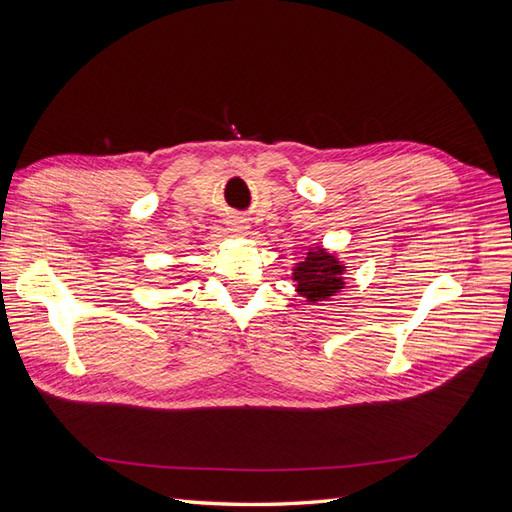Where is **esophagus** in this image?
Segmentation results:
<instances>
[{"label":"esophagus","mask_w":512,"mask_h":512,"mask_svg":"<svg viewBox=\"0 0 512 512\" xmlns=\"http://www.w3.org/2000/svg\"><path fill=\"white\" fill-rule=\"evenodd\" d=\"M228 226H230V230H232V232H245V230H247V224H245L243 220H239V218L230 220V222H228Z\"/></svg>","instance_id":"34e87169"}]
</instances>
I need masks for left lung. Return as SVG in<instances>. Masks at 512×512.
<instances>
[{"label": "left lung", "instance_id": "1", "mask_svg": "<svg viewBox=\"0 0 512 512\" xmlns=\"http://www.w3.org/2000/svg\"><path fill=\"white\" fill-rule=\"evenodd\" d=\"M346 269L348 267L337 258V254H331L327 247L316 245L309 247L305 258L294 265L292 282L299 297H303L309 305H314L320 301H329L337 292L344 290Z\"/></svg>", "mask_w": 512, "mask_h": 512}]
</instances>
